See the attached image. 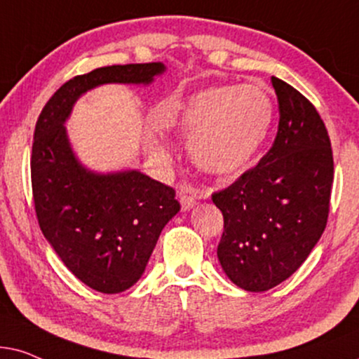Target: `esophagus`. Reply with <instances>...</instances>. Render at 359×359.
<instances>
[{"label":"esophagus","mask_w":359,"mask_h":359,"mask_svg":"<svg viewBox=\"0 0 359 359\" xmlns=\"http://www.w3.org/2000/svg\"><path fill=\"white\" fill-rule=\"evenodd\" d=\"M177 197H179L180 207H182L184 212H189V210H192L195 207V203H197V197H195L194 190L189 189V187L180 189L179 194H177Z\"/></svg>","instance_id":"34e87169"}]
</instances>
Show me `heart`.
I'll use <instances>...</instances> for the list:
<instances>
[{
    "label": "heart",
    "instance_id": "heart-1",
    "mask_svg": "<svg viewBox=\"0 0 359 359\" xmlns=\"http://www.w3.org/2000/svg\"><path fill=\"white\" fill-rule=\"evenodd\" d=\"M162 121L187 141L189 154L200 170L224 177L238 174L259 152L274 121V104L256 85H219L175 102ZM147 151L159 162L170 157L156 140Z\"/></svg>",
    "mask_w": 359,
    "mask_h": 359
}]
</instances>
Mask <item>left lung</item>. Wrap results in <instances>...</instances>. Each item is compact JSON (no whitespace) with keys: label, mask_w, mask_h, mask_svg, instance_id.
I'll use <instances>...</instances> for the list:
<instances>
[{"label":"left lung","mask_w":359,"mask_h":359,"mask_svg":"<svg viewBox=\"0 0 359 359\" xmlns=\"http://www.w3.org/2000/svg\"><path fill=\"white\" fill-rule=\"evenodd\" d=\"M279 102L274 144L255 169L212 195L223 213L217 255L224 274L248 292L284 283L327 226L333 154L327 128L302 93L271 79Z\"/></svg>","instance_id":"obj_1"}]
</instances>
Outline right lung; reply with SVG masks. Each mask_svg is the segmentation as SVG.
<instances>
[{"instance_id":"1","label":"right lung","mask_w":359,"mask_h":359,"mask_svg":"<svg viewBox=\"0 0 359 359\" xmlns=\"http://www.w3.org/2000/svg\"><path fill=\"white\" fill-rule=\"evenodd\" d=\"M162 62L95 69L62 85L42 109L31 179L46 240L85 285L118 294L141 279L161 231L180 210L174 189L137 169L97 172L74 152L65 123L79 98L108 83L151 85Z\"/></svg>"}]
</instances>
